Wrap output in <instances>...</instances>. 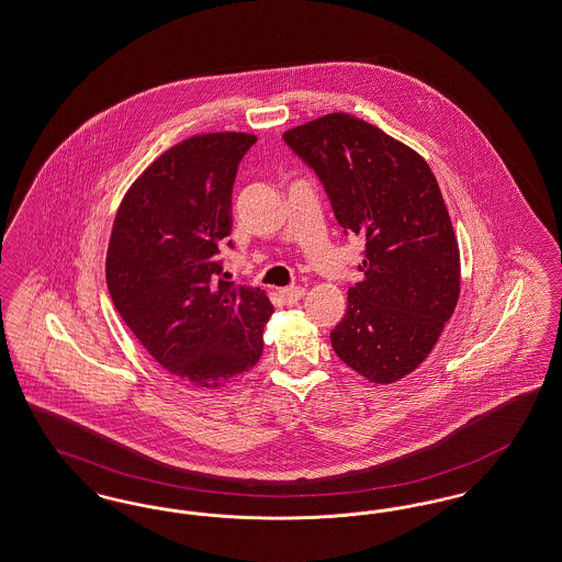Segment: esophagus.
<instances>
[{
  "label": "esophagus",
  "instance_id": "obj_1",
  "mask_svg": "<svg viewBox=\"0 0 562 562\" xmlns=\"http://www.w3.org/2000/svg\"><path fill=\"white\" fill-rule=\"evenodd\" d=\"M280 296H282V301H284L286 305H294V303H299V301L305 296V289H301V286H289V289H282V291H280Z\"/></svg>",
  "mask_w": 562,
  "mask_h": 562
}]
</instances>
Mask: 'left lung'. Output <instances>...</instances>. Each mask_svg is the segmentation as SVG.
<instances>
[{"label": "left lung", "instance_id": "left-lung-1", "mask_svg": "<svg viewBox=\"0 0 562 562\" xmlns=\"http://www.w3.org/2000/svg\"><path fill=\"white\" fill-rule=\"evenodd\" d=\"M324 183L345 234L366 240L363 280L330 333L340 360L391 384L427 360L460 296V250L427 160L358 116L333 113L282 135Z\"/></svg>", "mask_w": 562, "mask_h": 562}]
</instances>
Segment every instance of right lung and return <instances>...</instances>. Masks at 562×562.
Returning a JSON list of instances; mask_svg holds the SVG:
<instances>
[{
    "instance_id": "add662e5",
    "label": "right lung",
    "mask_w": 562,
    "mask_h": 562,
    "mask_svg": "<svg viewBox=\"0 0 562 562\" xmlns=\"http://www.w3.org/2000/svg\"><path fill=\"white\" fill-rule=\"evenodd\" d=\"M255 142L238 132L183 139L132 183L114 217L106 252L114 307L144 349L192 389H222L263 353L268 294L217 280L232 188Z\"/></svg>"
}]
</instances>
